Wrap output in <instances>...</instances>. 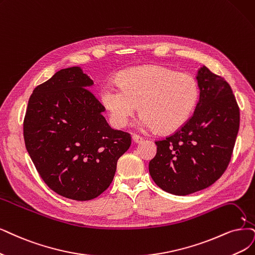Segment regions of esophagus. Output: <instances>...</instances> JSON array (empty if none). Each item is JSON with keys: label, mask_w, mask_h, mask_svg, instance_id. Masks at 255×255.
<instances>
[{"label": "esophagus", "mask_w": 255, "mask_h": 255, "mask_svg": "<svg viewBox=\"0 0 255 255\" xmlns=\"http://www.w3.org/2000/svg\"><path fill=\"white\" fill-rule=\"evenodd\" d=\"M132 140H133V143L139 144V143L143 142V137L139 136V135H136V134H133L132 135Z\"/></svg>", "instance_id": "esophagus-1"}]
</instances>
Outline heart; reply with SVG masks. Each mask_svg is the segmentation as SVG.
<instances>
[{
  "label": "heart",
  "instance_id": "heart-1",
  "mask_svg": "<svg viewBox=\"0 0 255 255\" xmlns=\"http://www.w3.org/2000/svg\"><path fill=\"white\" fill-rule=\"evenodd\" d=\"M119 86L103 87L100 100L117 128L128 125L138 110L140 126L169 133L189 121L200 99L199 83L187 73L158 65L137 66L118 74Z\"/></svg>",
  "mask_w": 255,
  "mask_h": 255
}]
</instances>
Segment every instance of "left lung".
<instances>
[{
	"label": "left lung",
	"mask_w": 255,
	"mask_h": 255,
	"mask_svg": "<svg viewBox=\"0 0 255 255\" xmlns=\"http://www.w3.org/2000/svg\"><path fill=\"white\" fill-rule=\"evenodd\" d=\"M200 100L192 118L155 142L149 163L154 183L166 192L187 195L215 183L230 162L240 128V108L230 85L206 66L197 71Z\"/></svg>",
	"instance_id": "left-lung-1"
}]
</instances>
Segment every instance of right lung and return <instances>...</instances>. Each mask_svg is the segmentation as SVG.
Instances as JSON below:
<instances>
[{
  "label": "right lung",
  "instance_id": "obj_1",
  "mask_svg": "<svg viewBox=\"0 0 255 255\" xmlns=\"http://www.w3.org/2000/svg\"><path fill=\"white\" fill-rule=\"evenodd\" d=\"M92 85L79 66L59 70L34 88L24 120L25 146L37 172L51 190L74 201L105 191L131 145L130 134L103 117Z\"/></svg>",
  "mask_w": 255,
  "mask_h": 255
}]
</instances>
